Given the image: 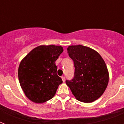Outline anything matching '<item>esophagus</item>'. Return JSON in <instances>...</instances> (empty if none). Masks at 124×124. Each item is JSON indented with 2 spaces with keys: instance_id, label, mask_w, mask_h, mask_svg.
<instances>
[{
  "instance_id": "obj_1",
  "label": "esophagus",
  "mask_w": 124,
  "mask_h": 124,
  "mask_svg": "<svg viewBox=\"0 0 124 124\" xmlns=\"http://www.w3.org/2000/svg\"><path fill=\"white\" fill-rule=\"evenodd\" d=\"M61 78H62V80H63V82L65 81V77H64V76H62V77H61Z\"/></svg>"
}]
</instances>
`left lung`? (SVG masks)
<instances>
[{
  "instance_id": "obj_1",
  "label": "left lung",
  "mask_w": 124,
  "mask_h": 124,
  "mask_svg": "<svg viewBox=\"0 0 124 124\" xmlns=\"http://www.w3.org/2000/svg\"><path fill=\"white\" fill-rule=\"evenodd\" d=\"M69 56L74 61L75 71L73 79L66 80L77 100L93 102L101 97L109 83V72L101 56L89 47L69 46Z\"/></svg>"
}]
</instances>
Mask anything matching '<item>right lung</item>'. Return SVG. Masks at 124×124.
<instances>
[{
  "instance_id": "right-lung-1",
  "label": "right lung",
  "mask_w": 124,
  "mask_h": 124,
  "mask_svg": "<svg viewBox=\"0 0 124 124\" xmlns=\"http://www.w3.org/2000/svg\"><path fill=\"white\" fill-rule=\"evenodd\" d=\"M61 46L40 45L23 58L18 70L20 84L25 96L41 104L54 97L63 83L57 75L55 61L63 53Z\"/></svg>"
}]
</instances>
